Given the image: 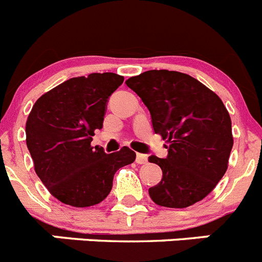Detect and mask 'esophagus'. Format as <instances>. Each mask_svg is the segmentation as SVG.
I'll return each mask as SVG.
<instances>
[{"mask_svg": "<svg viewBox=\"0 0 262 262\" xmlns=\"http://www.w3.org/2000/svg\"><path fill=\"white\" fill-rule=\"evenodd\" d=\"M136 162H137L138 165H146V163H147V157L145 156V154H140V153H138L137 156H136Z\"/></svg>", "mask_w": 262, "mask_h": 262, "instance_id": "esophagus-1", "label": "esophagus"}]
</instances>
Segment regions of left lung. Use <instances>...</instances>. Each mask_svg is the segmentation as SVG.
<instances>
[{
  "mask_svg": "<svg viewBox=\"0 0 262 262\" xmlns=\"http://www.w3.org/2000/svg\"><path fill=\"white\" fill-rule=\"evenodd\" d=\"M149 109L166 158L149 157L162 179L149 188L154 203L186 208L210 194L228 169L233 146L231 117L215 92L187 74L151 70L125 81Z\"/></svg>",
  "mask_w": 262,
  "mask_h": 262,
  "instance_id": "left-lung-1",
  "label": "left lung"
}]
</instances>
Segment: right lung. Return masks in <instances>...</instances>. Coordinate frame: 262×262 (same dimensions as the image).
<instances>
[{
	"instance_id": "add662e5",
	"label": "right lung",
	"mask_w": 262,
	"mask_h": 262,
	"mask_svg": "<svg viewBox=\"0 0 262 262\" xmlns=\"http://www.w3.org/2000/svg\"><path fill=\"white\" fill-rule=\"evenodd\" d=\"M124 81L113 72L72 77L36 100L26 121V144L34 169L52 196L72 207L103 202L120 167L130 165L129 147L106 154L91 146L103 128L109 96Z\"/></svg>"
}]
</instances>
